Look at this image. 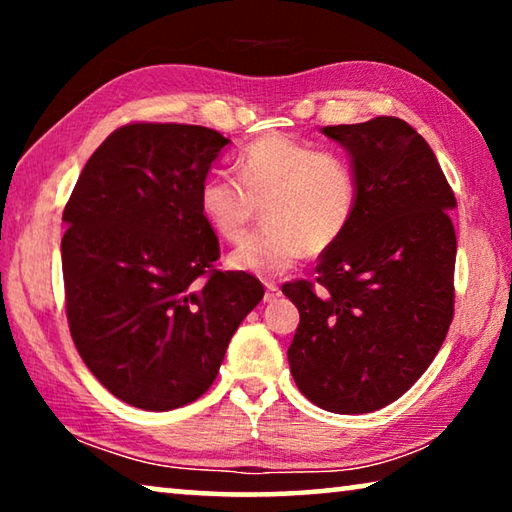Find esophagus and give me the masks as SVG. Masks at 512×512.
Returning <instances> with one entry per match:
<instances>
[{"label":"esophagus","mask_w":512,"mask_h":512,"mask_svg":"<svg viewBox=\"0 0 512 512\" xmlns=\"http://www.w3.org/2000/svg\"><path fill=\"white\" fill-rule=\"evenodd\" d=\"M277 296H280V289H277L275 282H266V296H264V302H271L275 300Z\"/></svg>","instance_id":"34e87169"}]
</instances>
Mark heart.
I'll use <instances>...</instances> for the list:
<instances>
[{
	"label": "heart",
	"instance_id": "b5f03b06",
	"mask_svg": "<svg viewBox=\"0 0 512 512\" xmlns=\"http://www.w3.org/2000/svg\"><path fill=\"white\" fill-rule=\"evenodd\" d=\"M237 178L207 176L198 210L225 241H237L262 203L266 225L230 250L228 266L259 277L280 275L307 253H323L350 228L359 183L341 153L284 133L257 137L237 153Z\"/></svg>",
	"mask_w": 512,
	"mask_h": 512
}]
</instances>
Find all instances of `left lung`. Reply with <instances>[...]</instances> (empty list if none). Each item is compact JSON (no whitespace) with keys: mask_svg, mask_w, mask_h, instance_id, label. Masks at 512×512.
<instances>
[{"mask_svg":"<svg viewBox=\"0 0 512 512\" xmlns=\"http://www.w3.org/2000/svg\"><path fill=\"white\" fill-rule=\"evenodd\" d=\"M357 173L350 228L320 255L316 287L289 282L300 311L291 375L309 402L370 413L420 379L454 316L452 187L431 146L397 117L325 126Z\"/></svg>","mask_w":512,"mask_h":512,"instance_id":"8db88e82","label":"left lung"}]
</instances>
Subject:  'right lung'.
Instances as JSON below:
<instances>
[{
    "instance_id": "add662e5",
    "label": "right lung",
    "mask_w": 512,
    "mask_h": 512,
    "mask_svg": "<svg viewBox=\"0 0 512 512\" xmlns=\"http://www.w3.org/2000/svg\"><path fill=\"white\" fill-rule=\"evenodd\" d=\"M225 144L203 126H121L65 205L69 332L92 375L137 409L198 400L264 298L257 277L216 271L219 239L198 210V187Z\"/></svg>"
}]
</instances>
